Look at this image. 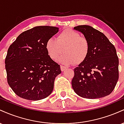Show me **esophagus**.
Returning a JSON list of instances; mask_svg holds the SVG:
<instances>
[{"mask_svg":"<svg viewBox=\"0 0 124 124\" xmlns=\"http://www.w3.org/2000/svg\"><path fill=\"white\" fill-rule=\"evenodd\" d=\"M66 69V67L64 66H62V65H61V70L62 72H63Z\"/></svg>","mask_w":124,"mask_h":124,"instance_id":"34e87169","label":"esophagus"}]
</instances>
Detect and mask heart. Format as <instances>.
Returning <instances> with one entry per match:
<instances>
[{
	"label": "heart",
	"instance_id": "b5f03b06",
	"mask_svg": "<svg viewBox=\"0 0 124 124\" xmlns=\"http://www.w3.org/2000/svg\"><path fill=\"white\" fill-rule=\"evenodd\" d=\"M45 48L49 57L65 65L80 63L86 59L89 51V41L80 33L73 30L65 29L58 34L56 38H50L46 41Z\"/></svg>",
	"mask_w": 124,
	"mask_h": 124
}]
</instances>
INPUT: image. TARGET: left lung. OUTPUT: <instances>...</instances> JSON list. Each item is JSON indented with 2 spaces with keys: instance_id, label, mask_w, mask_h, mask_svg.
Here are the masks:
<instances>
[{
  "instance_id": "1",
  "label": "left lung",
  "mask_w": 124,
  "mask_h": 124,
  "mask_svg": "<svg viewBox=\"0 0 124 124\" xmlns=\"http://www.w3.org/2000/svg\"><path fill=\"white\" fill-rule=\"evenodd\" d=\"M74 29L82 32L89 43L85 61L74 69L72 86L77 94L90 99L108 96L119 78V60L115 46L100 31L87 25Z\"/></svg>"
}]
</instances>
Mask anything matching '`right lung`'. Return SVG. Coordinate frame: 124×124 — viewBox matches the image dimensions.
Returning a JSON list of instances; mask_svg holds the SVG:
<instances>
[{
    "label": "right lung",
    "mask_w": 124,
    "mask_h": 124,
    "mask_svg": "<svg viewBox=\"0 0 124 124\" xmlns=\"http://www.w3.org/2000/svg\"><path fill=\"white\" fill-rule=\"evenodd\" d=\"M59 31L52 26H37L24 31L8 48L5 59L8 83L16 95L39 100L51 94L60 65L49 57L45 48Z\"/></svg>",
    "instance_id": "obj_1"
}]
</instances>
